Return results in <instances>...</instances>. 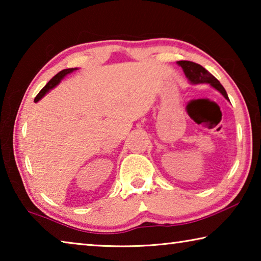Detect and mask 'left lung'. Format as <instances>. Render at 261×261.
Listing matches in <instances>:
<instances>
[{"label": "left lung", "mask_w": 261, "mask_h": 261, "mask_svg": "<svg viewBox=\"0 0 261 261\" xmlns=\"http://www.w3.org/2000/svg\"><path fill=\"white\" fill-rule=\"evenodd\" d=\"M177 64L179 67H182L185 73V77H187L188 81L193 84V85H197V84H208V85L215 88L216 91H219L224 98L229 100L224 87L221 85L220 82L213 76V74L207 71L205 68H202L200 64H197L191 61H178Z\"/></svg>", "instance_id": "8db88e82"}]
</instances>
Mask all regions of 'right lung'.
Here are the masks:
<instances>
[{
  "label": "right lung",
  "instance_id": "add662e5",
  "mask_svg": "<svg viewBox=\"0 0 261 261\" xmlns=\"http://www.w3.org/2000/svg\"><path fill=\"white\" fill-rule=\"evenodd\" d=\"M76 70H77V68L64 69V70H62V71H60L57 74H55V76L53 77V78L50 79V81L46 84V86L43 87L40 92H39V94H38L37 96H35L34 102H38L39 100H41V99L43 98V96H45V95L48 93V92H49L50 90H53V88L59 85L62 79H63L65 76H67V74L71 73V72H73V71H76Z\"/></svg>",
  "mask_w": 261,
  "mask_h": 261
}]
</instances>
